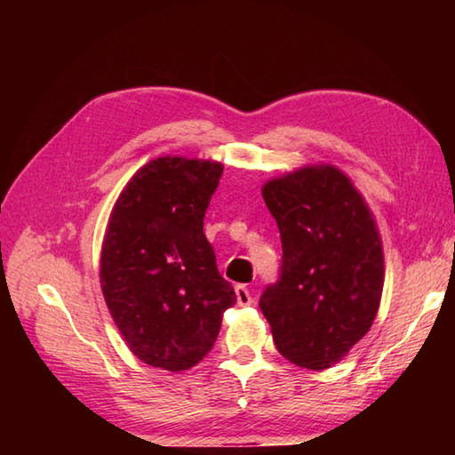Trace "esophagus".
<instances>
[{"mask_svg": "<svg viewBox=\"0 0 455 455\" xmlns=\"http://www.w3.org/2000/svg\"><path fill=\"white\" fill-rule=\"evenodd\" d=\"M236 303L240 307H248L252 305V293H250V289L246 285H236Z\"/></svg>", "mask_w": 455, "mask_h": 455, "instance_id": "34e87169", "label": "esophagus"}]
</instances>
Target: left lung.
<instances>
[{
	"instance_id": "obj_1",
	"label": "left lung",
	"mask_w": 455,
	"mask_h": 455,
	"mask_svg": "<svg viewBox=\"0 0 455 455\" xmlns=\"http://www.w3.org/2000/svg\"><path fill=\"white\" fill-rule=\"evenodd\" d=\"M282 235V275L259 308L275 347L305 370H328L370 331L379 311L385 258L362 193L332 164H313L264 183Z\"/></svg>"
}]
</instances>
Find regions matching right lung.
Wrapping results in <instances>:
<instances>
[{
    "label": "right lung",
    "mask_w": 455,
    "mask_h": 455,
    "mask_svg": "<svg viewBox=\"0 0 455 455\" xmlns=\"http://www.w3.org/2000/svg\"><path fill=\"white\" fill-rule=\"evenodd\" d=\"M220 173L222 164L212 160H150L109 215L101 291L131 352L152 367L197 365L217 340L222 313L236 303L203 233Z\"/></svg>",
    "instance_id": "1"
}]
</instances>
